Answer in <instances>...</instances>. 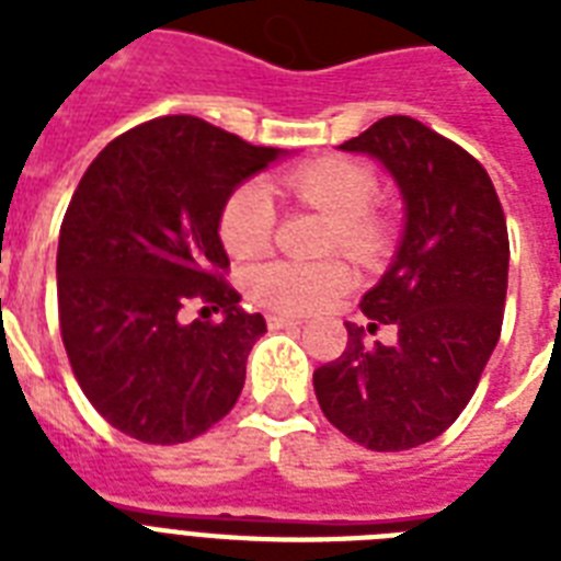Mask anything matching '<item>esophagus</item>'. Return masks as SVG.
I'll return each instance as SVG.
<instances>
[{
	"label": "esophagus",
	"mask_w": 561,
	"mask_h": 561,
	"mask_svg": "<svg viewBox=\"0 0 561 561\" xmlns=\"http://www.w3.org/2000/svg\"><path fill=\"white\" fill-rule=\"evenodd\" d=\"M302 320L294 314H282V311H273V314H267V325L271 329H285V325H299Z\"/></svg>",
	"instance_id": "1"
}]
</instances>
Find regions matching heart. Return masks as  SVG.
<instances>
[{"mask_svg":"<svg viewBox=\"0 0 561 561\" xmlns=\"http://www.w3.org/2000/svg\"><path fill=\"white\" fill-rule=\"evenodd\" d=\"M285 188L334 220V241L343 253L360 262L381 253L387 232L381 220L369 211L378 197V180L367 165L352 160H317L290 171ZM273 220L276 209L271 192L259 183H244L224 203L220 241L238 259L259 255L271 244ZM247 285L264 306L282 311H317L346 294L352 276L337 262H267L250 273Z\"/></svg>","mask_w":561,"mask_h":561,"instance_id":"obj_1","label":"heart"}]
</instances>
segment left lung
Masks as SVG:
<instances>
[{"instance_id":"obj_1","label":"left lung","mask_w":561,"mask_h":561,"mask_svg":"<svg viewBox=\"0 0 561 561\" xmlns=\"http://www.w3.org/2000/svg\"><path fill=\"white\" fill-rule=\"evenodd\" d=\"M392 178L404 227L360 311L396 329L390 346L346 323L337 360L314 369L325 419L373 451H408L443 434L474 396L504 323L510 238L495 186L471 153L416 118L387 116L341 145Z\"/></svg>"}]
</instances>
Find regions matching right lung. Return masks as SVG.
<instances>
[{
	"mask_svg": "<svg viewBox=\"0 0 561 561\" xmlns=\"http://www.w3.org/2000/svg\"><path fill=\"white\" fill-rule=\"evenodd\" d=\"M282 148H255L194 116L127 130L92 160L57 241V308L72 373L92 408L139 443H188L241 396L267 332L220 279V211ZM188 298L220 324H183Z\"/></svg>",
	"mask_w": 561,
	"mask_h": 561,
	"instance_id": "add662e5",
	"label": "right lung"
}]
</instances>
